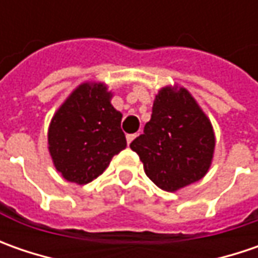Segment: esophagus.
<instances>
[{"mask_svg": "<svg viewBox=\"0 0 258 258\" xmlns=\"http://www.w3.org/2000/svg\"><path fill=\"white\" fill-rule=\"evenodd\" d=\"M136 136H138V134H131V135H127V136H126V141H127V145H131V142L134 141V139H135V138H136Z\"/></svg>", "mask_w": 258, "mask_h": 258, "instance_id": "esophagus-1", "label": "esophagus"}]
</instances>
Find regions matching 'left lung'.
<instances>
[{
  "instance_id": "1",
  "label": "left lung",
  "mask_w": 258,
  "mask_h": 258,
  "mask_svg": "<svg viewBox=\"0 0 258 258\" xmlns=\"http://www.w3.org/2000/svg\"><path fill=\"white\" fill-rule=\"evenodd\" d=\"M145 173L168 192L204 178L213 164L215 135L201 106L185 87L165 86L155 96L144 135L131 144Z\"/></svg>"
}]
</instances>
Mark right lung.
<instances>
[{"label": "right lung", "mask_w": 258, "mask_h": 258, "mask_svg": "<svg viewBox=\"0 0 258 258\" xmlns=\"http://www.w3.org/2000/svg\"><path fill=\"white\" fill-rule=\"evenodd\" d=\"M113 93L103 82H85L67 96L48 126V152L69 182L85 185L126 148L122 113L110 103Z\"/></svg>", "instance_id": "add662e5"}]
</instances>
